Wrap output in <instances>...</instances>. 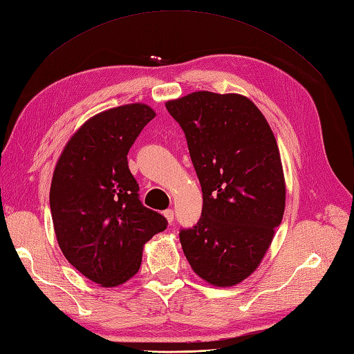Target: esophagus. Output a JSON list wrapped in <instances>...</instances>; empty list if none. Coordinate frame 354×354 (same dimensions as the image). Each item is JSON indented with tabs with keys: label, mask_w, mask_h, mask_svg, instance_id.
<instances>
[{
	"label": "esophagus",
	"mask_w": 354,
	"mask_h": 354,
	"mask_svg": "<svg viewBox=\"0 0 354 354\" xmlns=\"http://www.w3.org/2000/svg\"><path fill=\"white\" fill-rule=\"evenodd\" d=\"M163 214H165V218H167L168 223H172V222H174V216H176V214H174V210H172V209H168V210L163 212Z\"/></svg>",
	"instance_id": "esophagus-1"
}]
</instances>
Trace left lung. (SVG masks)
Segmentation results:
<instances>
[{
	"label": "left lung",
	"mask_w": 354,
	"mask_h": 354,
	"mask_svg": "<svg viewBox=\"0 0 354 354\" xmlns=\"http://www.w3.org/2000/svg\"><path fill=\"white\" fill-rule=\"evenodd\" d=\"M165 106L183 129L203 191L200 221L180 231L183 252L201 279L232 287L260 266L286 210L277 140L242 94L195 91Z\"/></svg>",
	"instance_id": "8db88e82"
}]
</instances>
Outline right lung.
Masks as SVG:
<instances>
[{"label": "right lung", "instance_id": "right-lung-1", "mask_svg": "<svg viewBox=\"0 0 354 354\" xmlns=\"http://www.w3.org/2000/svg\"><path fill=\"white\" fill-rule=\"evenodd\" d=\"M154 117L144 103L96 114L68 140L54 169L49 204L59 249L102 287L122 286L136 274L144 245L168 225L142 205L127 165L132 144Z\"/></svg>", "mask_w": 354, "mask_h": 354}]
</instances>
